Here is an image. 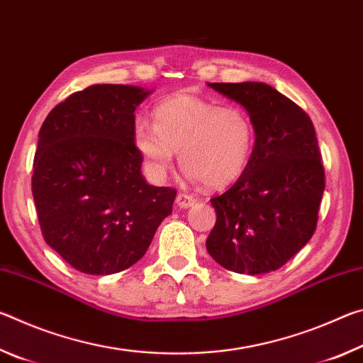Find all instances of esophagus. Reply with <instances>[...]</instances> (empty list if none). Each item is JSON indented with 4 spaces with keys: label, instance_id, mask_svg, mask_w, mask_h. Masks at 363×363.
I'll return each mask as SVG.
<instances>
[{
    "label": "esophagus",
    "instance_id": "obj_1",
    "mask_svg": "<svg viewBox=\"0 0 363 363\" xmlns=\"http://www.w3.org/2000/svg\"><path fill=\"white\" fill-rule=\"evenodd\" d=\"M195 196L190 194H177L176 196V203L179 208H189L195 203Z\"/></svg>",
    "mask_w": 363,
    "mask_h": 363
}]
</instances>
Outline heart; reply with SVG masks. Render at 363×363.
<instances>
[{
	"label": "heart",
	"instance_id": "1",
	"mask_svg": "<svg viewBox=\"0 0 363 363\" xmlns=\"http://www.w3.org/2000/svg\"><path fill=\"white\" fill-rule=\"evenodd\" d=\"M152 116L153 126L136 125L134 145L153 179L169 173L174 152L187 174L211 189L229 186L247 168L255 126L245 110L179 94L160 102Z\"/></svg>",
	"mask_w": 363,
	"mask_h": 363
}]
</instances>
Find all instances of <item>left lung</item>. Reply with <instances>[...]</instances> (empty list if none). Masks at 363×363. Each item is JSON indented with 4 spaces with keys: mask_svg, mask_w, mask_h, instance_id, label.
<instances>
[{
    "mask_svg": "<svg viewBox=\"0 0 363 363\" xmlns=\"http://www.w3.org/2000/svg\"><path fill=\"white\" fill-rule=\"evenodd\" d=\"M247 110L255 149L235 184L213 196L206 250L219 266L259 275L280 269L314 235L325 169L314 125L266 83H208Z\"/></svg>",
    "mask_w": 363,
    "mask_h": 363,
    "instance_id": "1",
    "label": "left lung"
}]
</instances>
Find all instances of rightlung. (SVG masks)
Segmentation results:
<instances>
[{"label":"right lung","mask_w":363,"mask_h":363,"mask_svg":"<svg viewBox=\"0 0 363 363\" xmlns=\"http://www.w3.org/2000/svg\"><path fill=\"white\" fill-rule=\"evenodd\" d=\"M150 93L93 84L57 104L40 130L32 192L43 237L83 274L131 267L173 211L176 190L147 184L134 145V110Z\"/></svg>","instance_id":"add662e5"}]
</instances>
